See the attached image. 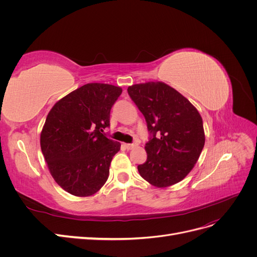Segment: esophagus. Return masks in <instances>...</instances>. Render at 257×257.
Returning <instances> with one entry per match:
<instances>
[{"label":"esophagus","mask_w":257,"mask_h":257,"mask_svg":"<svg viewBox=\"0 0 257 257\" xmlns=\"http://www.w3.org/2000/svg\"><path fill=\"white\" fill-rule=\"evenodd\" d=\"M124 147H125V149L131 150V149H133V148L135 147V145L134 144H124Z\"/></svg>","instance_id":"34e87169"}]
</instances>
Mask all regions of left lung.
I'll return each mask as SVG.
<instances>
[{
  "instance_id": "8db88e82",
  "label": "left lung",
  "mask_w": 257,
  "mask_h": 257,
  "mask_svg": "<svg viewBox=\"0 0 257 257\" xmlns=\"http://www.w3.org/2000/svg\"><path fill=\"white\" fill-rule=\"evenodd\" d=\"M127 92L152 134L145 147L147 161L137 167L139 175L157 188L180 182L203 151L201 115L188 98L162 81L130 85Z\"/></svg>"
}]
</instances>
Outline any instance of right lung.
<instances>
[{
	"instance_id": "add662e5",
	"label": "right lung",
	"mask_w": 257,
	"mask_h": 257,
	"mask_svg": "<svg viewBox=\"0 0 257 257\" xmlns=\"http://www.w3.org/2000/svg\"><path fill=\"white\" fill-rule=\"evenodd\" d=\"M121 93L112 84L87 83L58 100L46 118L42 152L54 181L74 196H91L107 181L121 144L100 132Z\"/></svg>"
}]
</instances>
